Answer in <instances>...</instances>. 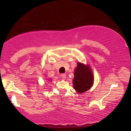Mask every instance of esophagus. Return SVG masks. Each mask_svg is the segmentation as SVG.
<instances>
[{
  "mask_svg": "<svg viewBox=\"0 0 131 131\" xmlns=\"http://www.w3.org/2000/svg\"><path fill=\"white\" fill-rule=\"evenodd\" d=\"M61 78L62 79H63V80L66 79V74H62L61 75Z\"/></svg>",
  "mask_w": 131,
  "mask_h": 131,
  "instance_id": "34e87169",
  "label": "esophagus"
}]
</instances>
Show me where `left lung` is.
<instances>
[{"label":"left lung","mask_w":131,"mask_h":131,"mask_svg":"<svg viewBox=\"0 0 131 131\" xmlns=\"http://www.w3.org/2000/svg\"><path fill=\"white\" fill-rule=\"evenodd\" d=\"M73 83L74 89L79 94L85 92L92 87L94 76L88 65L78 62L74 70Z\"/></svg>","instance_id":"8db88e82"}]
</instances>
